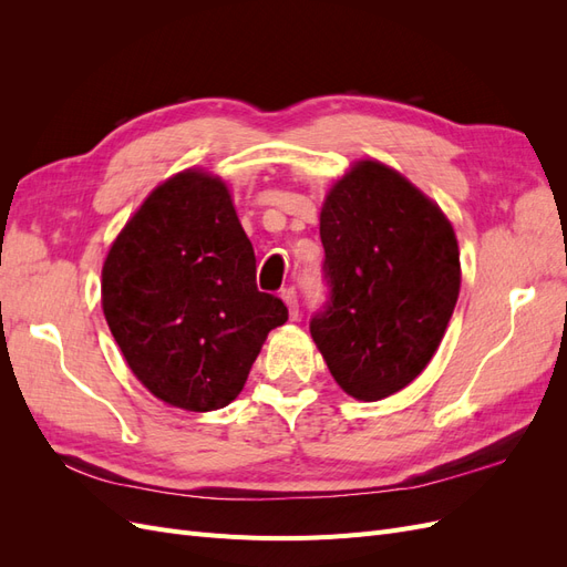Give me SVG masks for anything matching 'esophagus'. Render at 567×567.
Masks as SVG:
<instances>
[{
  "label": "esophagus",
  "mask_w": 567,
  "mask_h": 567,
  "mask_svg": "<svg viewBox=\"0 0 567 567\" xmlns=\"http://www.w3.org/2000/svg\"><path fill=\"white\" fill-rule=\"evenodd\" d=\"M281 298H284V302L288 305L290 319H296V317H298V293H296V288H284V290H281Z\"/></svg>",
  "instance_id": "34e87169"
}]
</instances>
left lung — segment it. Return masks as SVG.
Segmentation results:
<instances>
[{
    "mask_svg": "<svg viewBox=\"0 0 567 567\" xmlns=\"http://www.w3.org/2000/svg\"><path fill=\"white\" fill-rule=\"evenodd\" d=\"M329 300L310 331L336 383L375 402L406 388L447 331L461 286L456 236L437 205L379 161H359L319 217Z\"/></svg>",
    "mask_w": 567,
    "mask_h": 567,
    "instance_id": "left-lung-1",
    "label": "left lung"
}]
</instances>
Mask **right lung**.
<instances>
[{"instance_id":"add662e5","label":"right lung","mask_w":567,"mask_h":567,"mask_svg":"<svg viewBox=\"0 0 567 567\" xmlns=\"http://www.w3.org/2000/svg\"><path fill=\"white\" fill-rule=\"evenodd\" d=\"M101 305L136 379L186 411L236 400L267 333L288 319L281 298L257 290L229 188L200 169L163 182L117 234Z\"/></svg>"}]
</instances>
